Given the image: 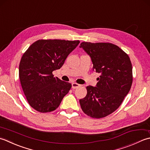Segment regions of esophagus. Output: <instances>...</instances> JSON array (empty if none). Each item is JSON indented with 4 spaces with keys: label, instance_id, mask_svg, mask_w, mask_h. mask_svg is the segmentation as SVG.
Returning <instances> with one entry per match:
<instances>
[{
    "label": "esophagus",
    "instance_id": "1",
    "mask_svg": "<svg viewBox=\"0 0 150 150\" xmlns=\"http://www.w3.org/2000/svg\"><path fill=\"white\" fill-rule=\"evenodd\" d=\"M81 86V85H79V84H78V83H72V88H78V87H79Z\"/></svg>",
    "mask_w": 150,
    "mask_h": 150
}]
</instances>
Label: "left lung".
I'll return each instance as SVG.
<instances>
[{
  "mask_svg": "<svg viewBox=\"0 0 150 150\" xmlns=\"http://www.w3.org/2000/svg\"><path fill=\"white\" fill-rule=\"evenodd\" d=\"M80 48L89 55L93 69L101 74L96 87H86V96L79 100L81 109L93 118L105 117L120 107L130 91L133 82L130 58L110 42H82Z\"/></svg>",
  "mask_w": 150,
  "mask_h": 150,
  "instance_id": "1",
  "label": "left lung"
}]
</instances>
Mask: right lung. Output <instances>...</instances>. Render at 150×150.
Wrapping results in <instances>:
<instances>
[{"mask_svg":"<svg viewBox=\"0 0 150 150\" xmlns=\"http://www.w3.org/2000/svg\"><path fill=\"white\" fill-rule=\"evenodd\" d=\"M79 40L39 39L33 42L21 57L19 76L30 105L40 112L56 110L69 92L71 83L54 77Z\"/></svg>","mask_w":150,"mask_h":150,"instance_id":"obj_1","label":"right lung"}]
</instances>
